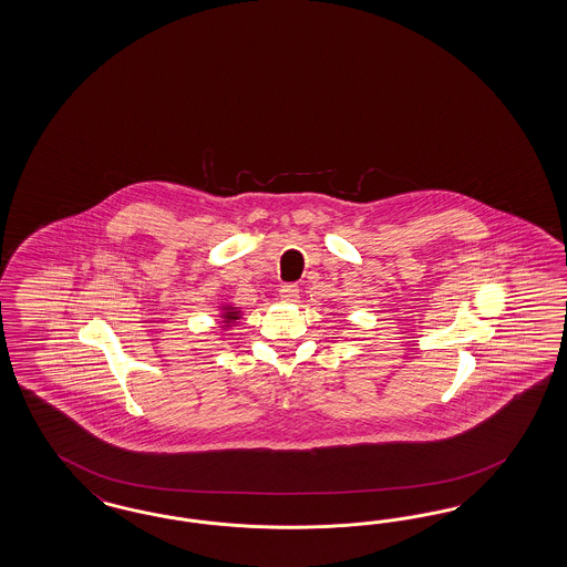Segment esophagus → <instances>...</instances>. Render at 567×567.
<instances>
[{
  "instance_id": "34e87169",
  "label": "esophagus",
  "mask_w": 567,
  "mask_h": 567,
  "mask_svg": "<svg viewBox=\"0 0 567 567\" xmlns=\"http://www.w3.org/2000/svg\"><path fill=\"white\" fill-rule=\"evenodd\" d=\"M278 295H280V299H282V301H287V303H295V301L299 299V287H297V285H285Z\"/></svg>"
}]
</instances>
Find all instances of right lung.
I'll use <instances>...</instances> for the list:
<instances>
[{"instance_id":"1","label":"right lung","mask_w":567,"mask_h":567,"mask_svg":"<svg viewBox=\"0 0 567 567\" xmlns=\"http://www.w3.org/2000/svg\"><path fill=\"white\" fill-rule=\"evenodd\" d=\"M218 316H220V328L228 330L230 327H237L243 311H240V308H237V306H233V303H223Z\"/></svg>"}]
</instances>
